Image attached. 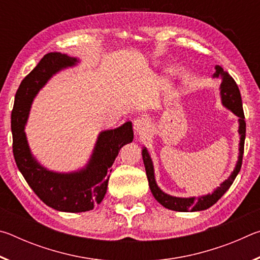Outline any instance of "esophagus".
<instances>
[{"instance_id": "obj_1", "label": "esophagus", "mask_w": 260, "mask_h": 260, "mask_svg": "<svg viewBox=\"0 0 260 260\" xmlns=\"http://www.w3.org/2000/svg\"><path fill=\"white\" fill-rule=\"evenodd\" d=\"M149 127V121L146 118H138V119L134 120L133 124V128H134V133L136 136H142L144 133H146L147 129Z\"/></svg>"}]
</instances>
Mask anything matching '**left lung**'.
<instances>
[{
  "instance_id": "left-lung-1",
  "label": "left lung",
  "mask_w": 260,
  "mask_h": 260,
  "mask_svg": "<svg viewBox=\"0 0 260 260\" xmlns=\"http://www.w3.org/2000/svg\"><path fill=\"white\" fill-rule=\"evenodd\" d=\"M215 72L212 74L213 79H221V83H220V100H221V104L226 109L231 110V111L239 117V135H240V142H239V157H237V161L235 164L234 170L231 173L225 181L220 183V186L214 189L212 192L206 193V195H202L199 197H175L172 195H169L161 190L158 187L156 178H155V169H153V162L151 159L150 153H149L148 149L146 147L142 148V158L144 162V167H146V173L149 181V187L152 192L153 197H155L158 203L161 204L164 208L173 211H178V212H196V211H203L212 206L214 203H217L219 199L225 193L232 183L234 182L236 175L239 174L241 166H242V158H243V151H244V140H245V120H244V113H243V107H242V99L239 87H237L236 82L234 81L228 72L223 71V69L219 65L214 67Z\"/></svg>"
}]
</instances>
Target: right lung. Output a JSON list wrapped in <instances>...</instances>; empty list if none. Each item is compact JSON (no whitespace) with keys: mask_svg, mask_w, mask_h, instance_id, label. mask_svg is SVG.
Masks as SVG:
<instances>
[{"mask_svg":"<svg viewBox=\"0 0 260 260\" xmlns=\"http://www.w3.org/2000/svg\"><path fill=\"white\" fill-rule=\"evenodd\" d=\"M80 61L76 57L60 52H49L43 56L21 81L11 113L12 148L17 167L43 203L60 212H86L101 203L107 193L108 173L114 159L120 149L134 139L131 121L117 128L101 131L87 164L71 172L49 170L33 155L25 125L34 99L55 74L77 67Z\"/></svg>","mask_w":260,"mask_h":260,"instance_id":"right-lung-1","label":"right lung"}]
</instances>
